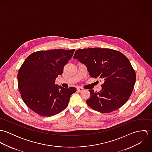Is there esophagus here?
I'll list each match as a JSON object with an SVG mask.
<instances>
[{"mask_svg": "<svg viewBox=\"0 0 152 152\" xmlns=\"http://www.w3.org/2000/svg\"><path fill=\"white\" fill-rule=\"evenodd\" d=\"M77 91L79 92H82L83 91H84V88L82 87H77Z\"/></svg>", "mask_w": 152, "mask_h": 152, "instance_id": "esophagus-1", "label": "esophagus"}]
</instances>
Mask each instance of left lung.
<instances>
[{
	"mask_svg": "<svg viewBox=\"0 0 152 152\" xmlns=\"http://www.w3.org/2000/svg\"><path fill=\"white\" fill-rule=\"evenodd\" d=\"M74 58L85 64L91 77L103 80L102 89L91 96L87 105L101 113H110L128 100L136 82V73L128 58L122 53L110 49L89 48L77 50Z\"/></svg>",
	"mask_w": 152,
	"mask_h": 152,
	"instance_id": "8db88e82",
	"label": "left lung"
}]
</instances>
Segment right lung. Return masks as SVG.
<instances>
[{
    "label": "right lung",
    "mask_w": 152,
    "mask_h": 152,
    "mask_svg": "<svg viewBox=\"0 0 152 152\" xmlns=\"http://www.w3.org/2000/svg\"><path fill=\"white\" fill-rule=\"evenodd\" d=\"M75 50L55 49L31 54L20 68L18 88L25 104L43 116L60 113L68 106L75 87L64 88L55 84Z\"/></svg>",
    "instance_id": "right-lung-1"
}]
</instances>
